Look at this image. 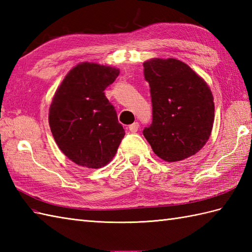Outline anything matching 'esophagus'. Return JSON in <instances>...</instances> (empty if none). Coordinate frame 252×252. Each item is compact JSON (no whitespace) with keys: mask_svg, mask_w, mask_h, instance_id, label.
Masks as SVG:
<instances>
[{"mask_svg":"<svg viewBox=\"0 0 252 252\" xmlns=\"http://www.w3.org/2000/svg\"><path fill=\"white\" fill-rule=\"evenodd\" d=\"M138 127H140V125H138V122H134V123H132L131 126H129V130L132 133H135V132L138 131Z\"/></svg>","mask_w":252,"mask_h":252,"instance_id":"1","label":"esophagus"}]
</instances>
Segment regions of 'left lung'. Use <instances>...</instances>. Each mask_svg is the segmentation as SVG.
Listing matches in <instances>:
<instances>
[{
  "label": "left lung",
  "mask_w": 252,
  "mask_h": 252,
  "mask_svg": "<svg viewBox=\"0 0 252 252\" xmlns=\"http://www.w3.org/2000/svg\"><path fill=\"white\" fill-rule=\"evenodd\" d=\"M143 66L153 105V121L143 130L144 136L165 161L192 156L211 134L215 103L210 89L189 66L174 58H154Z\"/></svg>",
  "instance_id": "left-lung-1"
}]
</instances>
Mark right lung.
<instances>
[{
  "label": "right lung",
  "mask_w": 252,
  "mask_h": 252,
  "mask_svg": "<svg viewBox=\"0 0 252 252\" xmlns=\"http://www.w3.org/2000/svg\"><path fill=\"white\" fill-rule=\"evenodd\" d=\"M119 69L83 63L68 72L50 107L49 122L56 144L79 165L104 167L115 157L126 132L104 91Z\"/></svg>",
  "instance_id": "1"
}]
</instances>
